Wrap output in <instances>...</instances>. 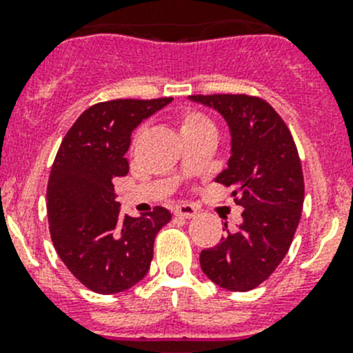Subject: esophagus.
<instances>
[{
    "instance_id": "1",
    "label": "esophagus",
    "mask_w": 353,
    "mask_h": 353,
    "mask_svg": "<svg viewBox=\"0 0 353 353\" xmlns=\"http://www.w3.org/2000/svg\"><path fill=\"white\" fill-rule=\"evenodd\" d=\"M174 213H176L177 216H183V219H191V216L196 213V206L190 205V203H183V205H177L176 208H174Z\"/></svg>"
}]
</instances>
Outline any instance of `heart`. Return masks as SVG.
I'll list each match as a JSON object with an SVG mask.
<instances>
[{
    "instance_id": "1",
    "label": "heart",
    "mask_w": 353,
    "mask_h": 353,
    "mask_svg": "<svg viewBox=\"0 0 353 353\" xmlns=\"http://www.w3.org/2000/svg\"><path fill=\"white\" fill-rule=\"evenodd\" d=\"M177 126H179L181 137H190V134L201 133V131L213 130V124L205 114L198 112L194 109H183L176 114Z\"/></svg>"
}]
</instances>
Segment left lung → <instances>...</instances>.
<instances>
[{
  "instance_id": "left-lung-1",
  "label": "left lung",
  "mask_w": 353,
  "mask_h": 353,
  "mask_svg": "<svg viewBox=\"0 0 353 353\" xmlns=\"http://www.w3.org/2000/svg\"><path fill=\"white\" fill-rule=\"evenodd\" d=\"M225 117L232 137L229 167L216 183L234 188L243 223L203 249V273L232 292L252 290L285 258L301 220L304 176L285 121L265 99L248 94L191 95ZM227 229V223H225Z\"/></svg>"
}]
</instances>
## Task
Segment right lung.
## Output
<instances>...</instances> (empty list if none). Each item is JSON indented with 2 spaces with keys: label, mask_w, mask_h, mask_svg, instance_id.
Instances as JSON below:
<instances>
[{
  "label": "right lung",
  "mask_w": 353,
  "mask_h": 353,
  "mask_svg": "<svg viewBox=\"0 0 353 353\" xmlns=\"http://www.w3.org/2000/svg\"><path fill=\"white\" fill-rule=\"evenodd\" d=\"M172 97L116 99L80 114L63 138L48 183L49 232L74 279L97 294L137 285L150 268L159 230L170 212L123 215L112 181L130 170L131 131Z\"/></svg>",
  "instance_id": "add662e5"
}]
</instances>
